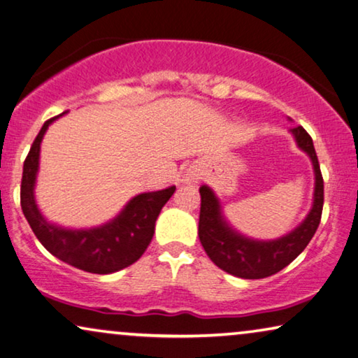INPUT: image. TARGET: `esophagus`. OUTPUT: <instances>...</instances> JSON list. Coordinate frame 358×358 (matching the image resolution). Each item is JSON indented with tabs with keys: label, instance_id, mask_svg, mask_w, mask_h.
<instances>
[{
	"label": "esophagus",
	"instance_id": "1",
	"mask_svg": "<svg viewBox=\"0 0 358 358\" xmlns=\"http://www.w3.org/2000/svg\"><path fill=\"white\" fill-rule=\"evenodd\" d=\"M199 178H201V173L185 172L183 177H181V181H183V183H188V185H196L197 181H199Z\"/></svg>",
	"mask_w": 358,
	"mask_h": 358
}]
</instances>
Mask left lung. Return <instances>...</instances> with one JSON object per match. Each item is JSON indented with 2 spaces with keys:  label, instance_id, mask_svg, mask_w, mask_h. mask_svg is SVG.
<instances>
[{
  "label": "left lung",
  "instance_id": "obj_1",
  "mask_svg": "<svg viewBox=\"0 0 358 358\" xmlns=\"http://www.w3.org/2000/svg\"><path fill=\"white\" fill-rule=\"evenodd\" d=\"M297 148L310 157L315 175L312 209L307 217L287 234L276 239H254L239 233L223 215L220 199L210 186L202 185L199 239L210 260L227 273L244 280H260L278 273L289 265L315 234L323 210V177L320 172L315 148L302 127L291 128Z\"/></svg>",
  "mask_w": 358,
  "mask_h": 358
}]
</instances>
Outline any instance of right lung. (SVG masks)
I'll return each mask as SVG.
<instances>
[{
  "mask_svg": "<svg viewBox=\"0 0 358 358\" xmlns=\"http://www.w3.org/2000/svg\"><path fill=\"white\" fill-rule=\"evenodd\" d=\"M64 114L67 112L46 120L30 148L24 162L20 206L35 236L55 257L88 273H114L135 264L145 254L154 236L159 213L177 188L169 186L165 189L136 194L114 218L99 227L66 228L48 222L35 199L40 149L48 127Z\"/></svg>",
  "mask_w": 358,
  "mask_h": 358,
  "instance_id": "obj_1",
  "label": "right lung"
}]
</instances>
